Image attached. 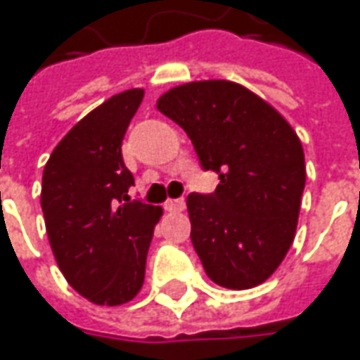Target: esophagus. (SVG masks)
I'll return each instance as SVG.
<instances>
[{"instance_id":"esophagus-1","label":"esophagus","mask_w":360,"mask_h":360,"mask_svg":"<svg viewBox=\"0 0 360 360\" xmlns=\"http://www.w3.org/2000/svg\"><path fill=\"white\" fill-rule=\"evenodd\" d=\"M167 211H183L185 210V199H167L165 201Z\"/></svg>"}]
</instances>
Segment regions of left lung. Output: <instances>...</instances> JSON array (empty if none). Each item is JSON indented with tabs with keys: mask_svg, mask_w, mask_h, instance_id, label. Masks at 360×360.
Listing matches in <instances>:
<instances>
[{
	"mask_svg": "<svg viewBox=\"0 0 360 360\" xmlns=\"http://www.w3.org/2000/svg\"><path fill=\"white\" fill-rule=\"evenodd\" d=\"M157 108L191 139L203 169L219 175L213 195L191 193V242L219 286L266 282L296 236L306 183L304 149L270 102L229 80L169 88Z\"/></svg>",
	"mask_w": 360,
	"mask_h": 360,
	"instance_id": "obj_1",
	"label": "left lung"
}]
</instances>
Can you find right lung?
<instances>
[{"instance_id": "obj_1", "label": "right lung", "mask_w": 360, "mask_h": 360, "mask_svg": "<svg viewBox=\"0 0 360 360\" xmlns=\"http://www.w3.org/2000/svg\"><path fill=\"white\" fill-rule=\"evenodd\" d=\"M145 96L131 88L102 102L56 145L41 175V211L56 264L80 296L101 306L131 302L145 282L163 210L131 201L134 179L122 139Z\"/></svg>"}]
</instances>
